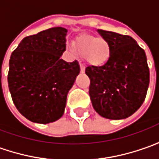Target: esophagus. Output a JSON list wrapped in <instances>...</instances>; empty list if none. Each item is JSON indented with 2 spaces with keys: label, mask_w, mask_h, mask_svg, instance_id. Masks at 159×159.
Wrapping results in <instances>:
<instances>
[{
  "label": "esophagus",
  "mask_w": 159,
  "mask_h": 159,
  "mask_svg": "<svg viewBox=\"0 0 159 159\" xmlns=\"http://www.w3.org/2000/svg\"><path fill=\"white\" fill-rule=\"evenodd\" d=\"M79 65H80V70H81V73H84V71H85V66H84V63H82V62H80Z\"/></svg>",
  "instance_id": "esophagus-1"
}]
</instances>
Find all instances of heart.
Listing matches in <instances>:
<instances>
[{
	"mask_svg": "<svg viewBox=\"0 0 159 159\" xmlns=\"http://www.w3.org/2000/svg\"><path fill=\"white\" fill-rule=\"evenodd\" d=\"M75 48L93 66L104 65L111 57V46L107 40L93 35L78 36L75 41Z\"/></svg>",
	"mask_w": 159,
	"mask_h": 159,
	"instance_id": "obj_1",
	"label": "heart"
}]
</instances>
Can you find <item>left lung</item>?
<instances>
[{"instance_id":"obj_1","label":"left lung","mask_w":159,"mask_h":159,"mask_svg":"<svg viewBox=\"0 0 159 159\" xmlns=\"http://www.w3.org/2000/svg\"><path fill=\"white\" fill-rule=\"evenodd\" d=\"M111 46V57L102 66H87L89 94L102 117L121 120L132 115L144 102L149 84L145 51L128 35L98 30Z\"/></svg>"}]
</instances>
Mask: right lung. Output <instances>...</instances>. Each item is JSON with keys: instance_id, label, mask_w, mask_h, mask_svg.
I'll return each instance as SVG.
<instances>
[{"instance_id": "add662e5", "label": "right lung", "mask_w": 159, "mask_h": 159, "mask_svg": "<svg viewBox=\"0 0 159 159\" xmlns=\"http://www.w3.org/2000/svg\"><path fill=\"white\" fill-rule=\"evenodd\" d=\"M66 33L57 27L28 36L11 56L9 90L18 111L30 121L46 124L64 114L67 93L80 73L77 61L61 59Z\"/></svg>"}]
</instances>
